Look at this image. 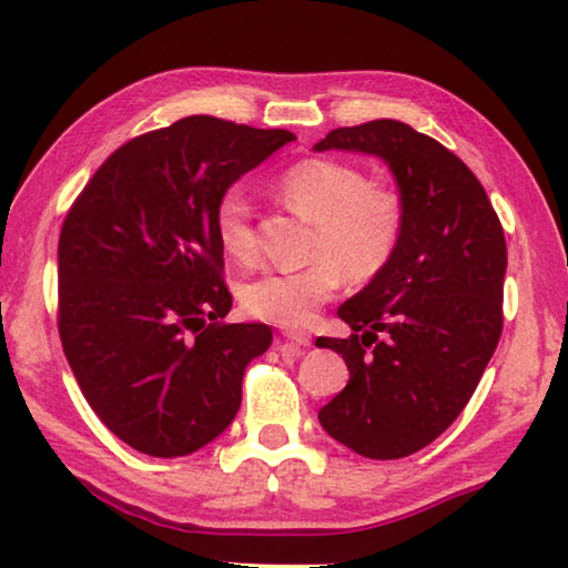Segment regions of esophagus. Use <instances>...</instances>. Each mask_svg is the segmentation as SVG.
<instances>
[{"instance_id":"obj_1","label":"esophagus","mask_w":568,"mask_h":568,"mask_svg":"<svg viewBox=\"0 0 568 568\" xmlns=\"http://www.w3.org/2000/svg\"><path fill=\"white\" fill-rule=\"evenodd\" d=\"M284 338L290 341V344L302 346V348H307L310 344H313V336H310V333H305V331H286Z\"/></svg>"}]
</instances>
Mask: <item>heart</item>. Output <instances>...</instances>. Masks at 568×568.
I'll return each mask as SVG.
<instances>
[{"label": "heart", "mask_w": 568, "mask_h": 568, "mask_svg": "<svg viewBox=\"0 0 568 568\" xmlns=\"http://www.w3.org/2000/svg\"><path fill=\"white\" fill-rule=\"evenodd\" d=\"M278 193L302 220L315 224L317 261L294 271H266L243 286L240 300L258 321L300 328L336 297L344 276L364 284L383 274L398 251L403 209L390 189L369 183L359 168L325 158L292 165L278 178ZM214 235L230 258H255L253 209L243 185H230L216 199Z\"/></svg>", "instance_id": "1"}]
</instances>
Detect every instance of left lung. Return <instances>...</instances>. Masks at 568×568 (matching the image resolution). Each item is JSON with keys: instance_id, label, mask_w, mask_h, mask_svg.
<instances>
[{"instance_id": "1", "label": "left lung", "mask_w": 568, "mask_h": 568, "mask_svg": "<svg viewBox=\"0 0 568 568\" xmlns=\"http://www.w3.org/2000/svg\"><path fill=\"white\" fill-rule=\"evenodd\" d=\"M315 152L379 158L400 193L403 232L383 274L338 307L348 383L317 410L333 439L372 460L429 445L460 416L501 336L507 243L484 185L460 158L408 123L333 129Z\"/></svg>"}]
</instances>
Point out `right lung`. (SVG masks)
<instances>
[{
	"instance_id": "right-lung-1",
	"label": "right lung",
	"mask_w": 568,
	"mask_h": 568,
	"mask_svg": "<svg viewBox=\"0 0 568 568\" xmlns=\"http://www.w3.org/2000/svg\"><path fill=\"white\" fill-rule=\"evenodd\" d=\"M292 131L189 115L119 146L59 235V336L82 395L115 437L183 457L220 437L243 400L263 323L232 307L214 204Z\"/></svg>"
}]
</instances>
